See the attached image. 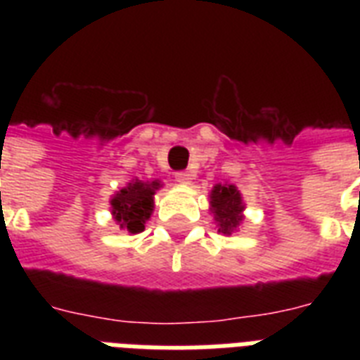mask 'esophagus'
Instances as JSON below:
<instances>
[{
    "label": "esophagus",
    "mask_w": 360,
    "mask_h": 360,
    "mask_svg": "<svg viewBox=\"0 0 360 360\" xmlns=\"http://www.w3.org/2000/svg\"><path fill=\"white\" fill-rule=\"evenodd\" d=\"M192 179H194V177H192L191 172H177V174H175V181H177L179 185H191Z\"/></svg>",
    "instance_id": "esophagus-1"
}]
</instances>
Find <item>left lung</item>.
Listing matches in <instances>:
<instances>
[{
  "label": "left lung",
  "mask_w": 360,
  "mask_h": 360,
  "mask_svg": "<svg viewBox=\"0 0 360 360\" xmlns=\"http://www.w3.org/2000/svg\"><path fill=\"white\" fill-rule=\"evenodd\" d=\"M245 200L236 185L217 183L209 192V211L213 214L217 230L222 236L230 237L239 231L245 220Z\"/></svg>",
  "instance_id": "1"
}]
</instances>
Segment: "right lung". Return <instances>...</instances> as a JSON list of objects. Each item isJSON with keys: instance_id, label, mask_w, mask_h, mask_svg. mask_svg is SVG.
<instances>
[{"instance_id": "1", "label": "right lung", "mask_w": 360, "mask_h": 360, "mask_svg": "<svg viewBox=\"0 0 360 360\" xmlns=\"http://www.w3.org/2000/svg\"><path fill=\"white\" fill-rule=\"evenodd\" d=\"M160 188L162 183L158 179H132L110 198V213L120 230L129 231L130 236L146 230L147 220L155 211V194Z\"/></svg>"}]
</instances>
